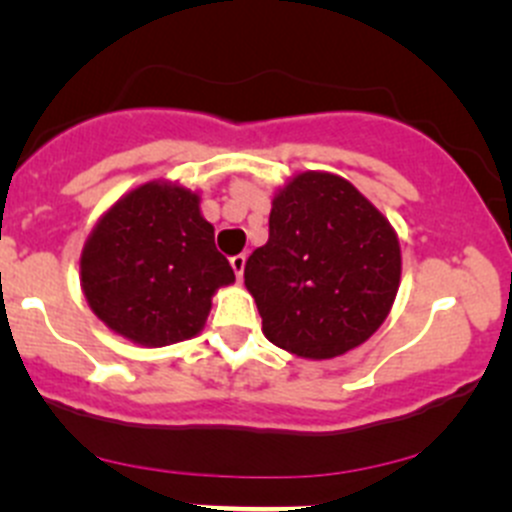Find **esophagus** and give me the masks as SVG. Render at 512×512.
<instances>
[{
	"label": "esophagus",
	"instance_id": "1",
	"mask_svg": "<svg viewBox=\"0 0 512 512\" xmlns=\"http://www.w3.org/2000/svg\"><path fill=\"white\" fill-rule=\"evenodd\" d=\"M245 262H247L245 255H235L230 260L232 270H235V275H237V280H242V275H245Z\"/></svg>",
	"mask_w": 512,
	"mask_h": 512
}]
</instances>
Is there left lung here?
<instances>
[{
  "mask_svg": "<svg viewBox=\"0 0 512 512\" xmlns=\"http://www.w3.org/2000/svg\"><path fill=\"white\" fill-rule=\"evenodd\" d=\"M401 245L389 220L347 178L294 175L272 198L270 240L245 262L262 334L302 359H334L389 317Z\"/></svg>",
  "mask_w": 512,
  "mask_h": 512,
  "instance_id": "left-lung-1",
  "label": "left lung"
}]
</instances>
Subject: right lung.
<instances>
[{"label":"right lung","instance_id":"add662e5","mask_svg":"<svg viewBox=\"0 0 512 512\" xmlns=\"http://www.w3.org/2000/svg\"><path fill=\"white\" fill-rule=\"evenodd\" d=\"M79 267L91 312L151 349L203 332L213 294L235 282L200 195L170 180L121 195L86 237Z\"/></svg>","mask_w":512,"mask_h":512}]
</instances>
